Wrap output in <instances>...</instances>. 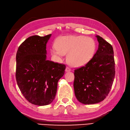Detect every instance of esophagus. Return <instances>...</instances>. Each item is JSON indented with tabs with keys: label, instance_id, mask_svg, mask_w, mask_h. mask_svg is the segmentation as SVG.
Segmentation results:
<instances>
[{
	"label": "esophagus",
	"instance_id": "1",
	"mask_svg": "<svg viewBox=\"0 0 130 130\" xmlns=\"http://www.w3.org/2000/svg\"><path fill=\"white\" fill-rule=\"evenodd\" d=\"M65 71L67 72H70V71H71V69H70V68L69 67H67V68H66V69H65Z\"/></svg>",
	"mask_w": 130,
	"mask_h": 130
}]
</instances>
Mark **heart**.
Instances as JSON below:
<instances>
[{
	"label": "heart",
	"mask_w": 130,
	"mask_h": 130,
	"mask_svg": "<svg viewBox=\"0 0 130 130\" xmlns=\"http://www.w3.org/2000/svg\"><path fill=\"white\" fill-rule=\"evenodd\" d=\"M56 48L51 49V53L58 58L68 54L67 60L70 65L82 67L88 63L95 55L96 43L95 40L84 36H61L55 42Z\"/></svg>",
	"instance_id": "1"
}]
</instances>
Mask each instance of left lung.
<instances>
[{
	"mask_svg": "<svg viewBox=\"0 0 130 130\" xmlns=\"http://www.w3.org/2000/svg\"><path fill=\"white\" fill-rule=\"evenodd\" d=\"M96 37L99 45L94 57L74 73L75 97L85 105L95 104L105 100L115 74L112 46L101 36L97 35Z\"/></svg>",
	"mask_w": 130,
	"mask_h": 130,
	"instance_id": "1",
	"label": "left lung"
}]
</instances>
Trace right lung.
Listing matches in <instances>:
<instances>
[{"label": "right lung", "mask_w": 130, "mask_h": 130, "mask_svg": "<svg viewBox=\"0 0 130 130\" xmlns=\"http://www.w3.org/2000/svg\"><path fill=\"white\" fill-rule=\"evenodd\" d=\"M51 34L28 37L16 53V79L28 102L37 106L49 105L55 100L58 80L65 65L46 60V44Z\"/></svg>", "instance_id": "1"}]
</instances>
